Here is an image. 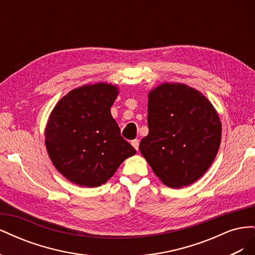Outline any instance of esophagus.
Returning a JSON list of instances; mask_svg holds the SVG:
<instances>
[{
    "mask_svg": "<svg viewBox=\"0 0 255 255\" xmlns=\"http://www.w3.org/2000/svg\"><path fill=\"white\" fill-rule=\"evenodd\" d=\"M130 143H132V145L134 146L135 150L138 151V148H139V140H138V139H134V140L130 141Z\"/></svg>",
    "mask_w": 255,
    "mask_h": 255,
    "instance_id": "esophagus-1",
    "label": "esophagus"
}]
</instances>
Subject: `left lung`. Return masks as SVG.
Returning <instances> with one entry per match:
<instances>
[{
  "mask_svg": "<svg viewBox=\"0 0 255 255\" xmlns=\"http://www.w3.org/2000/svg\"><path fill=\"white\" fill-rule=\"evenodd\" d=\"M149 134L142 156L167 186L194 184L211 167L221 141L219 115L207 98L180 83H163L148 95Z\"/></svg>",
  "mask_w": 255,
  "mask_h": 255,
  "instance_id": "left-lung-1",
  "label": "left lung"
}]
</instances>
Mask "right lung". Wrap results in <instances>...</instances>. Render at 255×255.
Masks as SVG:
<instances>
[{"label":"right lung","mask_w":255,"mask_h":255,"mask_svg":"<svg viewBox=\"0 0 255 255\" xmlns=\"http://www.w3.org/2000/svg\"><path fill=\"white\" fill-rule=\"evenodd\" d=\"M118 95L116 85L87 84L69 91L51 112L44 143L54 167L71 183L101 186L136 153L111 114Z\"/></svg>","instance_id":"add662e5"}]
</instances>
